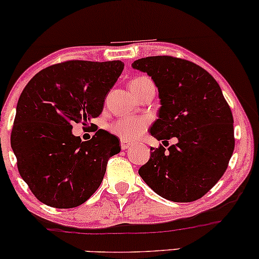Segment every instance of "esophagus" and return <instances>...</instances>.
I'll return each instance as SVG.
<instances>
[{"label":"esophagus","instance_id":"34e87169","mask_svg":"<svg viewBox=\"0 0 259 259\" xmlns=\"http://www.w3.org/2000/svg\"><path fill=\"white\" fill-rule=\"evenodd\" d=\"M120 146H121V150H127V148L133 146V144H132V142L126 141V140L121 139V140H120Z\"/></svg>","mask_w":259,"mask_h":259}]
</instances>
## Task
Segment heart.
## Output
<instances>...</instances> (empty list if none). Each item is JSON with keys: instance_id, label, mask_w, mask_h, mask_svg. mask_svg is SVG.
I'll return each instance as SVG.
<instances>
[{"instance_id": "heart-1", "label": "heart", "mask_w": 259, "mask_h": 259, "mask_svg": "<svg viewBox=\"0 0 259 259\" xmlns=\"http://www.w3.org/2000/svg\"><path fill=\"white\" fill-rule=\"evenodd\" d=\"M148 78L146 76H138L130 82L132 86L138 85ZM148 126V119L145 117H124L113 121L109 125V130L123 140H136L146 133Z\"/></svg>"}]
</instances>
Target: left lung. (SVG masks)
<instances>
[{"label":"left lung","mask_w":259,"mask_h":259,"mask_svg":"<svg viewBox=\"0 0 259 259\" xmlns=\"http://www.w3.org/2000/svg\"><path fill=\"white\" fill-rule=\"evenodd\" d=\"M133 68L158 88L162 106L151 135L178 140L168 150L151 148L140 177L169 201L198 200L225 173L235 147L233 113L221 86L200 65L173 56L138 59Z\"/></svg>","instance_id":"8db88e82"}]
</instances>
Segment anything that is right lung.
<instances>
[{"label":"right lung","instance_id":"add662e5","mask_svg":"<svg viewBox=\"0 0 259 259\" xmlns=\"http://www.w3.org/2000/svg\"><path fill=\"white\" fill-rule=\"evenodd\" d=\"M124 69L120 61H65L32 78L20 95L11 146L20 177L35 197L55 208H74L95 194L119 140L97 130L89 141L72 134L99 117Z\"/></svg>","mask_w":259,"mask_h":259}]
</instances>
